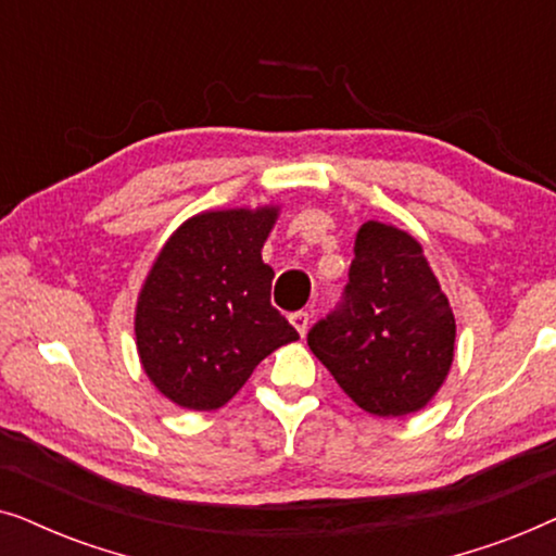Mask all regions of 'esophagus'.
Wrapping results in <instances>:
<instances>
[{
  "mask_svg": "<svg viewBox=\"0 0 556 556\" xmlns=\"http://www.w3.org/2000/svg\"><path fill=\"white\" fill-rule=\"evenodd\" d=\"M290 323L294 325V330H298L300 336H305L307 325H309V315L305 313V309H298V313L290 315Z\"/></svg>",
  "mask_w": 556,
  "mask_h": 556,
  "instance_id": "obj_1",
  "label": "esophagus"
}]
</instances>
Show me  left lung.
Segmentation results:
<instances>
[{
  "mask_svg": "<svg viewBox=\"0 0 556 556\" xmlns=\"http://www.w3.org/2000/svg\"><path fill=\"white\" fill-rule=\"evenodd\" d=\"M307 345L361 409H421L453 366L455 317L419 243L394 226H361L343 298Z\"/></svg>",
  "mask_w": 556,
  "mask_h": 556,
  "instance_id": "1",
  "label": "left lung"
}]
</instances>
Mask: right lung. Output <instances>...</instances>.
I'll use <instances>...</instances> for the list:
<instances>
[{
    "label": "right lung",
    "mask_w": 556,
    "mask_h": 556,
    "mask_svg": "<svg viewBox=\"0 0 556 556\" xmlns=\"http://www.w3.org/2000/svg\"><path fill=\"white\" fill-rule=\"evenodd\" d=\"M277 208L213 211L185 220L160 251L137 302V351L154 387L211 412L298 330L271 307L262 262Z\"/></svg>",
    "instance_id": "obj_1"
}]
</instances>
